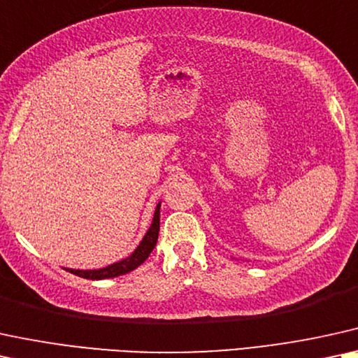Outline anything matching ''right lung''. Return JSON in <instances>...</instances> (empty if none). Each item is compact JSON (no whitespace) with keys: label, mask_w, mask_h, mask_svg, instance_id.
I'll use <instances>...</instances> for the list:
<instances>
[{"label":"right lung","mask_w":358,"mask_h":358,"mask_svg":"<svg viewBox=\"0 0 358 358\" xmlns=\"http://www.w3.org/2000/svg\"><path fill=\"white\" fill-rule=\"evenodd\" d=\"M158 231H160V205H157L155 215H153V221H152L150 228H148L147 234L143 236L142 243L138 244L137 250H135L129 257H125V259H122L119 262H114V264L107 266V268H102V269H92V271L66 269V271H69L71 274L79 275V278L92 279V280L117 278V275L130 273V271L137 269L140 264H143L147 257L150 256V252L153 251V248H155V244H157Z\"/></svg>","instance_id":"add662e5"}]
</instances>
